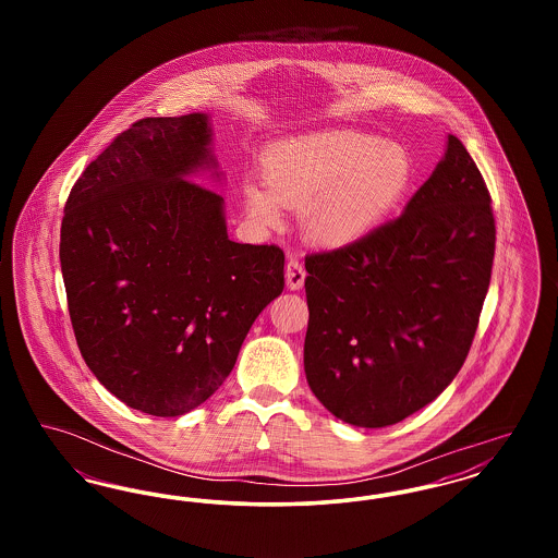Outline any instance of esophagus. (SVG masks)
Instances as JSON below:
<instances>
[{"label": "esophagus", "mask_w": 558, "mask_h": 558, "mask_svg": "<svg viewBox=\"0 0 558 558\" xmlns=\"http://www.w3.org/2000/svg\"><path fill=\"white\" fill-rule=\"evenodd\" d=\"M303 282H305V267L296 255H291L287 262V287L291 291H299L303 287Z\"/></svg>", "instance_id": "1"}]
</instances>
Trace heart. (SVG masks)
Segmentation results:
<instances>
[{"label":"heart","mask_w":558,"mask_h":558,"mask_svg":"<svg viewBox=\"0 0 558 558\" xmlns=\"http://www.w3.org/2000/svg\"><path fill=\"white\" fill-rule=\"evenodd\" d=\"M267 190L244 187L248 213L267 226L280 205L305 207L310 236L345 246L368 236L393 211L412 182L408 150L376 135L328 132L271 144L262 160Z\"/></svg>","instance_id":"1"}]
</instances>
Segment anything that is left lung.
<instances>
[{
  "instance_id": "1",
  "label": "left lung",
  "mask_w": 558,
  "mask_h": 558,
  "mask_svg": "<svg viewBox=\"0 0 558 558\" xmlns=\"http://www.w3.org/2000/svg\"><path fill=\"white\" fill-rule=\"evenodd\" d=\"M496 251L492 196L464 144L398 219L305 257V376L349 425H396L437 398L477 332Z\"/></svg>"
}]
</instances>
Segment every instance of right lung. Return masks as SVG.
I'll return each mask as SVG.
<instances>
[{"instance_id": "obj_1", "label": "right lung", "mask_w": 558, "mask_h": 558, "mask_svg": "<svg viewBox=\"0 0 558 558\" xmlns=\"http://www.w3.org/2000/svg\"><path fill=\"white\" fill-rule=\"evenodd\" d=\"M215 167L207 114L140 119L64 207L60 267L81 355L144 414L182 416L211 398L284 289L282 248L228 239L223 198L187 180Z\"/></svg>"}]
</instances>
